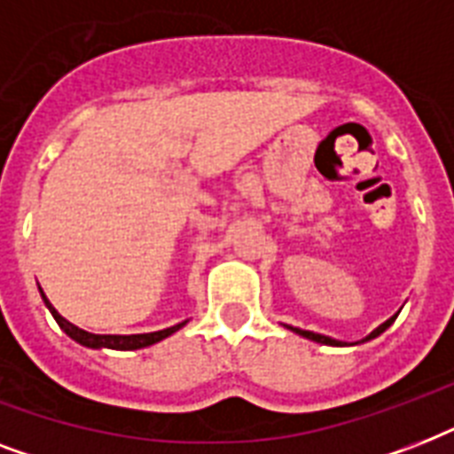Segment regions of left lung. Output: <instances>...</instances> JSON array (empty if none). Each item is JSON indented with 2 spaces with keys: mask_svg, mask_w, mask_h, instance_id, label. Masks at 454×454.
Returning a JSON list of instances; mask_svg holds the SVG:
<instances>
[{
  "mask_svg": "<svg viewBox=\"0 0 454 454\" xmlns=\"http://www.w3.org/2000/svg\"><path fill=\"white\" fill-rule=\"evenodd\" d=\"M394 320H395V316H394V317H388L387 323H381L380 327H377V330H372V332H370V334H367V337L363 339V341H370V339L380 337L381 332L387 330L388 325L394 323ZM287 327H290L292 332H297V334H301V337L310 339V341H317V344H327V346H344V341H337V339H332V337H325V334H317V332H310V330H299V327H292V325H287Z\"/></svg>",
  "mask_w": 454,
  "mask_h": 454,
  "instance_id": "8db88e82",
  "label": "left lung"
}]
</instances>
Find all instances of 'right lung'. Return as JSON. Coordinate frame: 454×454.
<instances>
[{"label": "right lung", "mask_w": 454, "mask_h": 454, "mask_svg": "<svg viewBox=\"0 0 454 454\" xmlns=\"http://www.w3.org/2000/svg\"><path fill=\"white\" fill-rule=\"evenodd\" d=\"M39 292H42V287H39ZM42 299H44L46 309L51 310V316L56 317V323H59V327L63 332H66L67 337L74 339L77 344L87 346V348H113V351H137V348H145V346H153L157 344V341H162V339H167L169 334H174L176 330H181L188 320H184V323L174 325V327H167V330H160V332H145V334H91V332L87 330H80L77 325H73L70 320H66V317L60 316L59 310L53 309L51 301L46 299V294L42 292Z\"/></svg>", "instance_id": "1"}]
</instances>
